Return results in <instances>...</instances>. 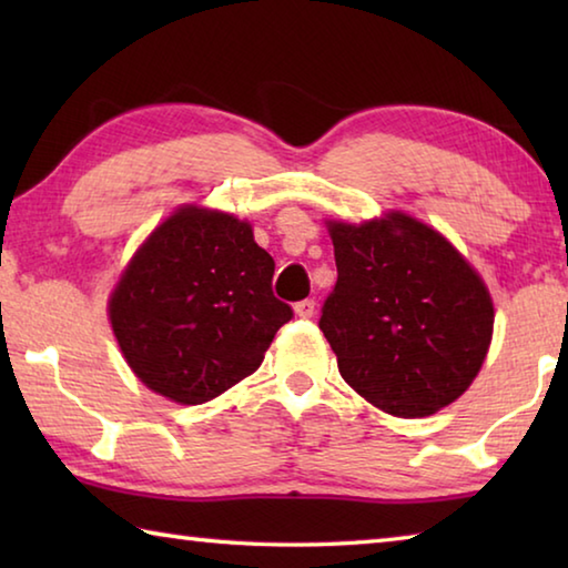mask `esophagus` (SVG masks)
I'll return each mask as SVG.
<instances>
[{
    "instance_id": "34e87169",
    "label": "esophagus",
    "mask_w": 568,
    "mask_h": 568,
    "mask_svg": "<svg viewBox=\"0 0 568 568\" xmlns=\"http://www.w3.org/2000/svg\"><path fill=\"white\" fill-rule=\"evenodd\" d=\"M293 311H295L297 318H313V315H315V301H311V297H307V301L295 303Z\"/></svg>"
}]
</instances>
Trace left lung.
I'll return each mask as SVG.
<instances>
[{
	"mask_svg": "<svg viewBox=\"0 0 568 568\" xmlns=\"http://www.w3.org/2000/svg\"><path fill=\"white\" fill-rule=\"evenodd\" d=\"M338 283L321 331L343 381L371 406L426 418L464 396L494 338L484 277L436 227L403 210L325 217Z\"/></svg>",
	"mask_w": 568,
	"mask_h": 568,
	"instance_id": "left-lung-1",
	"label": "left lung"
}]
</instances>
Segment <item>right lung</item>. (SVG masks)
Segmentation results:
<instances>
[{"label":"right lung","instance_id":"right-lung-1","mask_svg":"<svg viewBox=\"0 0 568 568\" xmlns=\"http://www.w3.org/2000/svg\"><path fill=\"white\" fill-rule=\"evenodd\" d=\"M273 273L247 220L180 205L142 240L108 297L124 363L180 406L217 398L261 368L291 321L273 295Z\"/></svg>","mask_w":568,"mask_h":568}]
</instances>
